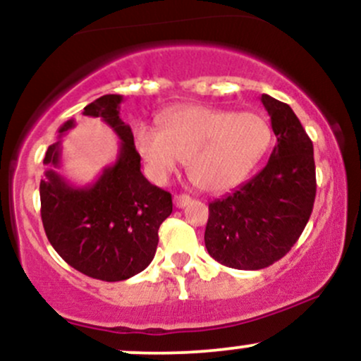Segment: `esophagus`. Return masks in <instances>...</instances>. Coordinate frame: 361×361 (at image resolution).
<instances>
[{
    "instance_id": "34e87169",
    "label": "esophagus",
    "mask_w": 361,
    "mask_h": 361,
    "mask_svg": "<svg viewBox=\"0 0 361 361\" xmlns=\"http://www.w3.org/2000/svg\"><path fill=\"white\" fill-rule=\"evenodd\" d=\"M173 202H175V205L178 207V209H183V207H186L190 202H192V197H190V195L180 193V195H175V197H173Z\"/></svg>"
}]
</instances>
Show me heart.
Returning a JSON list of instances; mask_svg holds the SVG:
<instances>
[{"instance_id":"heart-1","label":"heart","mask_w":361,"mask_h":361,"mask_svg":"<svg viewBox=\"0 0 361 361\" xmlns=\"http://www.w3.org/2000/svg\"><path fill=\"white\" fill-rule=\"evenodd\" d=\"M271 140V127L255 111L186 105L159 117V128L137 126L134 144L147 173L168 180L180 163L205 192L239 185L258 164Z\"/></svg>"}]
</instances>
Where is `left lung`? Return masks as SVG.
I'll use <instances>...</instances> for the list:
<instances>
[{"mask_svg":"<svg viewBox=\"0 0 361 361\" xmlns=\"http://www.w3.org/2000/svg\"><path fill=\"white\" fill-rule=\"evenodd\" d=\"M276 135L267 166L209 204L205 247L224 267L261 270L283 258L316 200L312 140L287 103L261 94Z\"/></svg>","mask_w":361,"mask_h":361,"instance_id":"left-lung-1","label":"left lung"}]
</instances>
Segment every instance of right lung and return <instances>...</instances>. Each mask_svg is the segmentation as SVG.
Returning a JSON list of instances; mask_svg holds the SVG:
<instances>
[{
	"label": "right lung",
	"instance_id": "right-lung-1",
	"mask_svg": "<svg viewBox=\"0 0 361 361\" xmlns=\"http://www.w3.org/2000/svg\"><path fill=\"white\" fill-rule=\"evenodd\" d=\"M120 94H105L82 114L100 117L118 135L115 164L103 169L93 185L73 186L56 168L61 140L49 146L40 180V215L45 234L57 255L74 270L103 281H120L146 270L156 255L157 231L173 212L171 193L151 185L140 173L130 127L120 118ZM74 127L68 120L59 137Z\"/></svg>",
	"mask_w": 361,
	"mask_h": 361
}]
</instances>
